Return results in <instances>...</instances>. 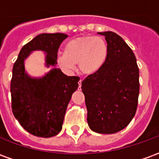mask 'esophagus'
Instances as JSON below:
<instances>
[{
	"instance_id": "esophagus-1",
	"label": "esophagus",
	"mask_w": 159,
	"mask_h": 159,
	"mask_svg": "<svg viewBox=\"0 0 159 159\" xmlns=\"http://www.w3.org/2000/svg\"><path fill=\"white\" fill-rule=\"evenodd\" d=\"M82 81H83V80L80 79V81L78 82V89H79V90L81 89V87H82Z\"/></svg>"
}]
</instances>
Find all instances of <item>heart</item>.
<instances>
[{"label": "heart", "mask_w": 159, "mask_h": 159, "mask_svg": "<svg viewBox=\"0 0 159 159\" xmlns=\"http://www.w3.org/2000/svg\"><path fill=\"white\" fill-rule=\"evenodd\" d=\"M109 54V47L106 40L100 36H80L66 43L64 54L58 57L60 68L73 70L78 64L80 71L87 75H94L103 68Z\"/></svg>", "instance_id": "b5f03b06"}]
</instances>
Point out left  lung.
Here are the masks:
<instances>
[{
  "mask_svg": "<svg viewBox=\"0 0 159 159\" xmlns=\"http://www.w3.org/2000/svg\"><path fill=\"white\" fill-rule=\"evenodd\" d=\"M105 36L109 54L99 72L82 82L88 110V124L99 134L123 129L135 115L140 92L139 68L133 51L123 39L111 31Z\"/></svg>",
  "mask_w": 159,
  "mask_h": 159,
  "instance_id": "8db88e82",
  "label": "left lung"
}]
</instances>
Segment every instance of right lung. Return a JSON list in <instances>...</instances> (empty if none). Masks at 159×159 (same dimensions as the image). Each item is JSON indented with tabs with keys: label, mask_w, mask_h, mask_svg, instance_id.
Returning <instances> with one entry per match:
<instances>
[{
	"label": "right lung",
	"mask_w": 159,
	"mask_h": 159,
	"mask_svg": "<svg viewBox=\"0 0 159 159\" xmlns=\"http://www.w3.org/2000/svg\"><path fill=\"white\" fill-rule=\"evenodd\" d=\"M67 36L63 33L40 34L23 47L13 65L10 89L12 113L35 136L49 138L61 131L66 108L80 78L66 76L58 68L34 78L26 73L25 60L31 52L41 50L47 52L46 66H55L59 46Z\"/></svg>",
	"instance_id": "right-lung-1"
}]
</instances>
